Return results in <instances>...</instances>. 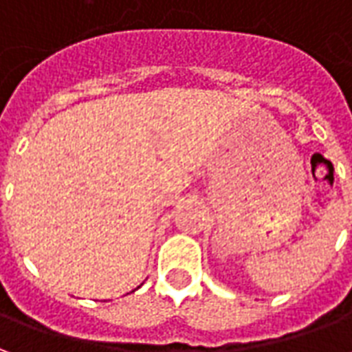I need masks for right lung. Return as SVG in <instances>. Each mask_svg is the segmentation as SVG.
<instances>
[{"label":"right lung","mask_w":352,"mask_h":352,"mask_svg":"<svg viewBox=\"0 0 352 352\" xmlns=\"http://www.w3.org/2000/svg\"><path fill=\"white\" fill-rule=\"evenodd\" d=\"M138 288H139V287H138Z\"/></svg>","instance_id":"obj_1"}]
</instances>
